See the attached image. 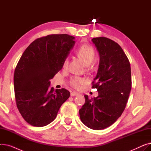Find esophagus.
I'll use <instances>...</instances> for the list:
<instances>
[{
  "instance_id": "esophagus-1",
  "label": "esophagus",
  "mask_w": 151,
  "mask_h": 151,
  "mask_svg": "<svg viewBox=\"0 0 151 151\" xmlns=\"http://www.w3.org/2000/svg\"><path fill=\"white\" fill-rule=\"evenodd\" d=\"M78 95L79 93L76 92H72L71 93V96H78Z\"/></svg>"
}]
</instances>
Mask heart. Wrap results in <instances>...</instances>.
Segmentation results:
<instances>
[{
	"label": "heart",
	"instance_id": "b5f03b06",
	"mask_svg": "<svg viewBox=\"0 0 151 151\" xmlns=\"http://www.w3.org/2000/svg\"><path fill=\"white\" fill-rule=\"evenodd\" d=\"M76 54L80 58L86 65H89L96 57V51L93 47L88 44L81 45L76 50ZM68 59H65L63 63V67L66 68L68 65ZM87 83V80L84 78L73 76L70 81V86L76 90H80L82 86Z\"/></svg>",
	"mask_w": 151,
	"mask_h": 151
}]
</instances>
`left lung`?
Returning a JSON list of instances; mask_svg holds the SVG:
<instances>
[{"label": "left lung", "mask_w": 151, "mask_h": 151, "mask_svg": "<svg viewBox=\"0 0 151 151\" xmlns=\"http://www.w3.org/2000/svg\"><path fill=\"white\" fill-rule=\"evenodd\" d=\"M100 55L97 73L92 82L99 96L89 99L79 110L82 122L93 130L114 124L126 106L132 88L130 62L118 43L106 37L92 39Z\"/></svg>", "instance_id": "left-lung-1"}]
</instances>
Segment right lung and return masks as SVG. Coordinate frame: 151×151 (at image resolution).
I'll return each instance as SVG.
<instances>
[{"mask_svg":"<svg viewBox=\"0 0 151 151\" xmlns=\"http://www.w3.org/2000/svg\"><path fill=\"white\" fill-rule=\"evenodd\" d=\"M74 40L67 34L38 38L21 57L14 73L15 99L19 113L30 125L43 127L52 122L69 98L68 91H54L50 80L62 68Z\"/></svg>","mask_w":151,"mask_h":151,"instance_id":"add662e5","label":"right lung"}]
</instances>
